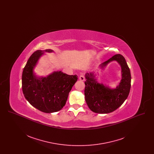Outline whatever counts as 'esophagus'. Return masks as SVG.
<instances>
[{
	"label": "esophagus",
	"instance_id": "obj_1",
	"mask_svg": "<svg viewBox=\"0 0 154 154\" xmlns=\"http://www.w3.org/2000/svg\"><path fill=\"white\" fill-rule=\"evenodd\" d=\"M79 79H80V80L83 81L85 80V77L84 76V75L82 74L79 77Z\"/></svg>",
	"mask_w": 154,
	"mask_h": 154
}]
</instances>
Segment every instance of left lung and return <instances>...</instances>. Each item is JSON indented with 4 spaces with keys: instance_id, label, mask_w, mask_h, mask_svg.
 Returning <instances> with one entry per match:
<instances>
[{
    "instance_id": "obj_1",
    "label": "left lung",
    "mask_w": 154,
    "mask_h": 154,
    "mask_svg": "<svg viewBox=\"0 0 154 154\" xmlns=\"http://www.w3.org/2000/svg\"><path fill=\"white\" fill-rule=\"evenodd\" d=\"M116 60L121 67L122 79L115 89L99 83L94 73L85 74L84 94L88 107L93 112L107 114L117 110L127 99L131 86V74L124 57L117 54L102 63L100 67L104 69L110 62Z\"/></svg>"
}]
</instances>
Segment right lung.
I'll list each match as a JSON object with an SVG mask.
<instances>
[{"label":"right lung","mask_w":154,"mask_h":154,"mask_svg":"<svg viewBox=\"0 0 154 154\" xmlns=\"http://www.w3.org/2000/svg\"><path fill=\"white\" fill-rule=\"evenodd\" d=\"M50 49L37 50L30 57L23 68L22 88L25 99L34 107L42 112L51 113L61 110L66 104L69 94L78 79L77 75H68L61 71L47 77H38L33 69L44 52Z\"/></svg>","instance_id":"obj_1"}]
</instances>
